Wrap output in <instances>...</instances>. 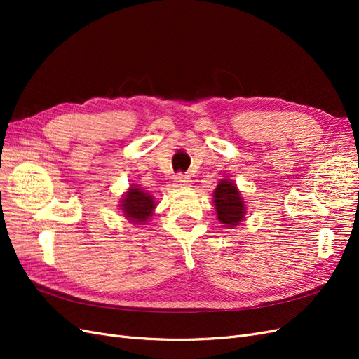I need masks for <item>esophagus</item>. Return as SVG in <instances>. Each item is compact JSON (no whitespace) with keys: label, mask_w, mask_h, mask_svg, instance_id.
Returning a JSON list of instances; mask_svg holds the SVG:
<instances>
[{"label":"esophagus","mask_w":359,"mask_h":359,"mask_svg":"<svg viewBox=\"0 0 359 359\" xmlns=\"http://www.w3.org/2000/svg\"><path fill=\"white\" fill-rule=\"evenodd\" d=\"M173 186L182 189V187H189L190 186V178L187 175H184V173H178L175 177V181H173Z\"/></svg>","instance_id":"1"}]
</instances>
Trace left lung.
<instances>
[{"label":"left lung","mask_w":359,"mask_h":359,"mask_svg":"<svg viewBox=\"0 0 359 359\" xmlns=\"http://www.w3.org/2000/svg\"><path fill=\"white\" fill-rule=\"evenodd\" d=\"M212 203L217 220L227 229H233L245 219V201L232 180H220V182L217 184L212 193Z\"/></svg>","instance_id":"1"}]
</instances>
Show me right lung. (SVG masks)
Masks as SVG:
<instances>
[{
	"label": "right lung",
	"instance_id": "add662e5",
	"mask_svg": "<svg viewBox=\"0 0 359 359\" xmlns=\"http://www.w3.org/2000/svg\"><path fill=\"white\" fill-rule=\"evenodd\" d=\"M156 206V198L136 184H132L119 199V210L130 223L135 224H145L154 215Z\"/></svg>",
	"mask_w": 359,
	"mask_h": 359
}]
</instances>
